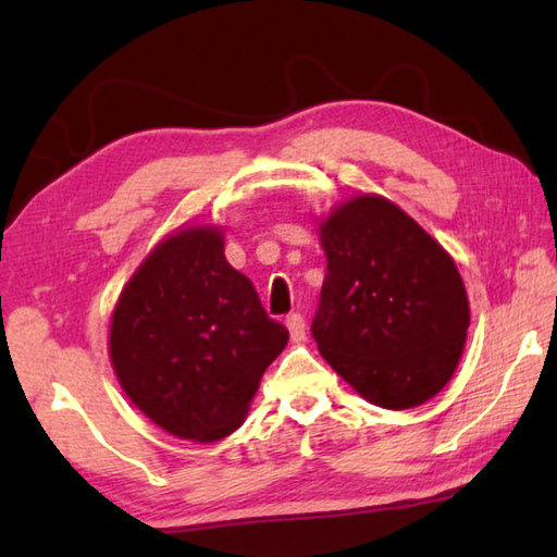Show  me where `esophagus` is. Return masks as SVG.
Instances as JSON below:
<instances>
[{"label":"esophagus","mask_w":557,"mask_h":557,"mask_svg":"<svg viewBox=\"0 0 557 557\" xmlns=\"http://www.w3.org/2000/svg\"><path fill=\"white\" fill-rule=\"evenodd\" d=\"M287 327H289V335H292V342H304L306 339V321L301 313H289L287 315Z\"/></svg>","instance_id":"1"}]
</instances>
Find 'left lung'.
Instances as JSON below:
<instances>
[{"label": "left lung", "mask_w": 557, "mask_h": 557, "mask_svg": "<svg viewBox=\"0 0 557 557\" xmlns=\"http://www.w3.org/2000/svg\"><path fill=\"white\" fill-rule=\"evenodd\" d=\"M327 272L311 333L337 375L383 409H411L449 383L469 330L453 256L377 194L318 224Z\"/></svg>", "instance_id": "1"}]
</instances>
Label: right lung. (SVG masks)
Wrapping results in <instances>:
<instances>
[{"instance_id":"right-lung-1","label":"right lung","mask_w":557,"mask_h":557,"mask_svg":"<svg viewBox=\"0 0 557 557\" xmlns=\"http://www.w3.org/2000/svg\"><path fill=\"white\" fill-rule=\"evenodd\" d=\"M212 224L152 248L112 311L110 361L126 397L182 441L218 443L244 423L268 366L287 347Z\"/></svg>"}]
</instances>
